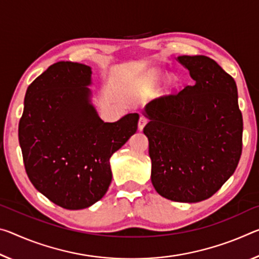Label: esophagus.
I'll use <instances>...</instances> for the list:
<instances>
[{"label": "esophagus", "mask_w": 259, "mask_h": 259, "mask_svg": "<svg viewBox=\"0 0 259 259\" xmlns=\"http://www.w3.org/2000/svg\"><path fill=\"white\" fill-rule=\"evenodd\" d=\"M147 123V120L144 117V116H141L139 117V121H138V129L139 130H143L144 129V126L146 125Z\"/></svg>", "instance_id": "1"}]
</instances>
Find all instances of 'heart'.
<instances>
[{
  "instance_id": "heart-1",
  "label": "heart",
  "mask_w": 259,
  "mask_h": 259,
  "mask_svg": "<svg viewBox=\"0 0 259 259\" xmlns=\"http://www.w3.org/2000/svg\"><path fill=\"white\" fill-rule=\"evenodd\" d=\"M163 75H165V72H163L162 70H160V69H152V70L147 71L144 77H143V84H144L145 86H147V88H153V86L157 85L160 79L163 77ZM174 85H175V79L171 76L167 77L166 78V81H165V90L167 92L171 91V90L174 89Z\"/></svg>"
}]
</instances>
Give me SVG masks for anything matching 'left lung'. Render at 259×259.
Listing matches in <instances>:
<instances>
[{
  "label": "left lung",
  "instance_id": "8db88e82",
  "mask_svg": "<svg viewBox=\"0 0 259 259\" xmlns=\"http://www.w3.org/2000/svg\"><path fill=\"white\" fill-rule=\"evenodd\" d=\"M176 60L194 85L145 106L151 181L167 199L197 203L214 195L235 171L243 120L235 80L214 60L204 55Z\"/></svg>",
  "mask_w": 259,
  "mask_h": 259
}]
</instances>
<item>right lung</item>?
I'll return each mask as SVG.
<instances>
[{
  "instance_id": "1",
  "label": "right lung",
  "mask_w": 259,
  "mask_h": 259,
  "mask_svg": "<svg viewBox=\"0 0 259 259\" xmlns=\"http://www.w3.org/2000/svg\"><path fill=\"white\" fill-rule=\"evenodd\" d=\"M91 67L57 62L27 88L18 138L34 188L67 210L100 200L112 182L109 159L137 131L139 115L104 122L92 104Z\"/></svg>"
}]
</instances>
